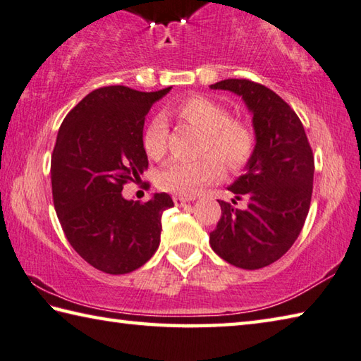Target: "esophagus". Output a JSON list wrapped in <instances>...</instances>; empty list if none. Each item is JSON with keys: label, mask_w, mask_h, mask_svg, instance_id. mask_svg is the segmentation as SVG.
Here are the masks:
<instances>
[{"label": "esophagus", "mask_w": 361, "mask_h": 361, "mask_svg": "<svg viewBox=\"0 0 361 361\" xmlns=\"http://www.w3.org/2000/svg\"><path fill=\"white\" fill-rule=\"evenodd\" d=\"M173 201H174V204H176L177 207H182V206H184V204L190 203V198H184V197H174V198H173Z\"/></svg>", "instance_id": "esophagus-1"}]
</instances>
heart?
Wrapping results in <instances>:
<instances>
[{"mask_svg": "<svg viewBox=\"0 0 361 361\" xmlns=\"http://www.w3.org/2000/svg\"><path fill=\"white\" fill-rule=\"evenodd\" d=\"M174 114L204 133L201 154L206 157L198 161H169L157 177V184L161 190L192 197L201 187L212 184L222 177L224 166L219 163L221 161L230 171L243 169L249 163L255 149L254 131L244 120L230 117V112L224 104L197 94L180 101L174 107ZM166 120L157 116L144 130L142 147L145 154L158 160L166 152Z\"/></svg>", "mask_w": 361, "mask_h": 361, "instance_id": "obj_1", "label": "heart"}]
</instances>
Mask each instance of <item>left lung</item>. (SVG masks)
I'll list each match as a JSON object with an SVG mask.
<instances>
[{
    "label": "left lung",
    "instance_id": "left-lung-1",
    "mask_svg": "<svg viewBox=\"0 0 361 361\" xmlns=\"http://www.w3.org/2000/svg\"><path fill=\"white\" fill-rule=\"evenodd\" d=\"M212 90L239 94L252 112L255 149L245 173L228 187L235 193L211 233L212 250L233 267L260 269L292 247L306 222L312 197L314 155L295 111L268 87L225 79ZM236 199L248 203L244 210Z\"/></svg>",
    "mask_w": 361,
    "mask_h": 361
}]
</instances>
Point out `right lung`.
<instances>
[{
    "label": "right lung",
    "mask_w": 361,
    "mask_h": 361,
    "mask_svg": "<svg viewBox=\"0 0 361 361\" xmlns=\"http://www.w3.org/2000/svg\"><path fill=\"white\" fill-rule=\"evenodd\" d=\"M169 90L97 88L59 130L50 164L56 216L73 249L103 273L126 274L150 260L160 244L163 212L174 206L168 193L145 203L122 197L126 182L149 166L144 120Z\"/></svg>",
    "instance_id": "add662e5"
}]
</instances>
